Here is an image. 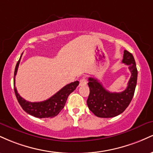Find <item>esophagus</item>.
Instances as JSON below:
<instances>
[{"label":"esophagus","mask_w":153,"mask_h":153,"mask_svg":"<svg viewBox=\"0 0 153 153\" xmlns=\"http://www.w3.org/2000/svg\"><path fill=\"white\" fill-rule=\"evenodd\" d=\"M86 84H87V81H86V80H85V78H84V77L80 79V86H84V85H85Z\"/></svg>","instance_id":"34e87169"}]
</instances>
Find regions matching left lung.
I'll return each instance as SVG.
<instances>
[{"label":"left lung","instance_id":"obj_1","mask_svg":"<svg viewBox=\"0 0 153 153\" xmlns=\"http://www.w3.org/2000/svg\"><path fill=\"white\" fill-rule=\"evenodd\" d=\"M122 62L129 66L131 77L127 88L120 93H111L104 88L97 79L88 78L90 94L87 105L96 117L111 118L122 114L130 103L134 96L137 80V70L133 55L127 50L124 51Z\"/></svg>","mask_w":153,"mask_h":153}]
</instances>
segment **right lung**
I'll return each instance as SVG.
<instances>
[{"label":"right lung","instance_id":"1","mask_svg":"<svg viewBox=\"0 0 153 153\" xmlns=\"http://www.w3.org/2000/svg\"><path fill=\"white\" fill-rule=\"evenodd\" d=\"M22 54L18 62H17L14 71V80H13L15 94L19 104L21 105L24 111H25L26 113L33 116V117L40 119L52 118V117H56L60 112V111L64 108L68 96L75 90V88L78 85L79 81H75L73 82H71L70 84H68L65 86L63 87L62 89H60L58 92L53 95L52 97L44 101L29 102V101H26L18 94L16 88L15 86V77L17 73V71H18V68L19 63H20L21 58H22Z\"/></svg>","mask_w":153,"mask_h":153}]
</instances>
